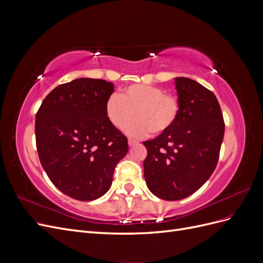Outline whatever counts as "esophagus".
Here are the masks:
<instances>
[{"instance_id":"34e87169","label":"esophagus","mask_w":263,"mask_h":263,"mask_svg":"<svg viewBox=\"0 0 263 263\" xmlns=\"http://www.w3.org/2000/svg\"><path fill=\"white\" fill-rule=\"evenodd\" d=\"M138 140H136V139H133V138H129L128 139V145L129 146H134V145H137L138 144Z\"/></svg>"}]
</instances>
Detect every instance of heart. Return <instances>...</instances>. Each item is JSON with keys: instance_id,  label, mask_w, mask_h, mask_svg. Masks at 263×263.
Wrapping results in <instances>:
<instances>
[{"instance_id": "heart-1", "label": "heart", "mask_w": 263, "mask_h": 263, "mask_svg": "<svg viewBox=\"0 0 263 263\" xmlns=\"http://www.w3.org/2000/svg\"><path fill=\"white\" fill-rule=\"evenodd\" d=\"M105 113L108 121L122 130L137 116V121L127 130L134 136H145L150 132L162 134L176 124L180 114V102L162 87L133 84L127 86L121 95H110L105 103Z\"/></svg>"}]
</instances>
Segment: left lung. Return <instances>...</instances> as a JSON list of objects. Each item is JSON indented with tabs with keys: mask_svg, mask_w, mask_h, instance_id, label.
Wrapping results in <instances>:
<instances>
[{
	"mask_svg": "<svg viewBox=\"0 0 263 263\" xmlns=\"http://www.w3.org/2000/svg\"><path fill=\"white\" fill-rule=\"evenodd\" d=\"M180 114L168 132L144 141V176L159 198L178 201L193 194L218 161L225 123L215 94L189 78H176Z\"/></svg>",
	"mask_w": 263,
	"mask_h": 263,
	"instance_id": "1",
	"label": "left lung"
}]
</instances>
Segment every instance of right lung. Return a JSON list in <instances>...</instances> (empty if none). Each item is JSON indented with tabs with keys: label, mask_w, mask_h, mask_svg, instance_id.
Here are the masks:
<instances>
[{
	"label": "right lung",
	"mask_w": 263,
	"mask_h": 263,
	"mask_svg": "<svg viewBox=\"0 0 263 263\" xmlns=\"http://www.w3.org/2000/svg\"><path fill=\"white\" fill-rule=\"evenodd\" d=\"M113 91L114 84L102 79H76L54 87L36 114L43 168L55 187L79 201L104 195L128 151L127 137L105 113Z\"/></svg>",
	"instance_id": "obj_1"
}]
</instances>
